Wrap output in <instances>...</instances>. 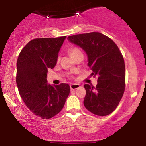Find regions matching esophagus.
<instances>
[{
  "mask_svg": "<svg viewBox=\"0 0 146 146\" xmlns=\"http://www.w3.org/2000/svg\"><path fill=\"white\" fill-rule=\"evenodd\" d=\"M79 87H80V84H71L70 85V88H71V90H75L78 88Z\"/></svg>",
  "mask_w": 146,
  "mask_h": 146,
  "instance_id": "obj_1",
  "label": "esophagus"
}]
</instances>
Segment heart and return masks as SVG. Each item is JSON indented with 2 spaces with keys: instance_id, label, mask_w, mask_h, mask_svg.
<instances>
[{
  "instance_id": "heart-1",
  "label": "heart",
  "mask_w": 146,
  "mask_h": 146,
  "mask_svg": "<svg viewBox=\"0 0 146 146\" xmlns=\"http://www.w3.org/2000/svg\"><path fill=\"white\" fill-rule=\"evenodd\" d=\"M80 52H81V51H80L79 48H72L69 49V53L71 57H73V56H75V54H77L78 53H80Z\"/></svg>"
}]
</instances>
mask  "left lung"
<instances>
[{
	"label": "left lung",
	"mask_w": 146,
	"mask_h": 146,
	"mask_svg": "<svg viewBox=\"0 0 146 146\" xmlns=\"http://www.w3.org/2000/svg\"><path fill=\"white\" fill-rule=\"evenodd\" d=\"M68 40L82 48L88 57V66L98 77L96 87L84 84V105L98 116L108 115L116 109L125 90V64L118 46L99 32L68 36Z\"/></svg>",
	"instance_id": "1"
}]
</instances>
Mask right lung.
I'll return each mask as SVG.
<instances>
[{"label": "right lung", "instance_id": "1", "mask_svg": "<svg viewBox=\"0 0 146 146\" xmlns=\"http://www.w3.org/2000/svg\"><path fill=\"white\" fill-rule=\"evenodd\" d=\"M66 36L36 38L21 50L17 60L16 84L23 102L32 113L50 119L61 111L70 93L68 84L47 83L48 69L56 66Z\"/></svg>", "mask_w": 146, "mask_h": 146}]
</instances>
